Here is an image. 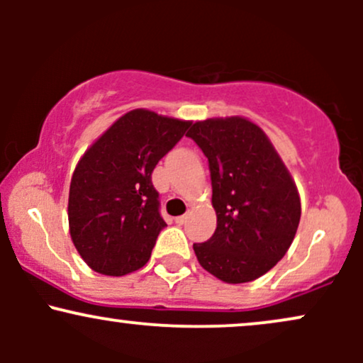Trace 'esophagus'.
Here are the masks:
<instances>
[{"mask_svg":"<svg viewBox=\"0 0 363 363\" xmlns=\"http://www.w3.org/2000/svg\"><path fill=\"white\" fill-rule=\"evenodd\" d=\"M187 222V215H181V216H176V223H179V225H182V223H186Z\"/></svg>","mask_w":363,"mask_h":363,"instance_id":"34e87169","label":"esophagus"}]
</instances>
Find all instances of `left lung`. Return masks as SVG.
Segmentation results:
<instances>
[{
    "mask_svg": "<svg viewBox=\"0 0 363 363\" xmlns=\"http://www.w3.org/2000/svg\"><path fill=\"white\" fill-rule=\"evenodd\" d=\"M210 164L216 230L194 244L199 264L225 283H247L285 256L301 196L266 133L242 116L196 121L187 131Z\"/></svg>",
    "mask_w": 363,
    "mask_h": 363,
    "instance_id": "obj_1",
    "label": "left lung"
}]
</instances>
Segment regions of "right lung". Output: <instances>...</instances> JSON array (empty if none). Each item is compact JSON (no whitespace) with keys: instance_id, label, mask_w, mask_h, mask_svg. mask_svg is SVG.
<instances>
[{"instance_id":"right-lung-1","label":"right lung","mask_w":363,"mask_h":363,"mask_svg":"<svg viewBox=\"0 0 363 363\" xmlns=\"http://www.w3.org/2000/svg\"><path fill=\"white\" fill-rule=\"evenodd\" d=\"M191 121L133 109L86 148L72 176L69 235L94 272L124 277L147 264L164 218L152 172Z\"/></svg>"}]
</instances>
